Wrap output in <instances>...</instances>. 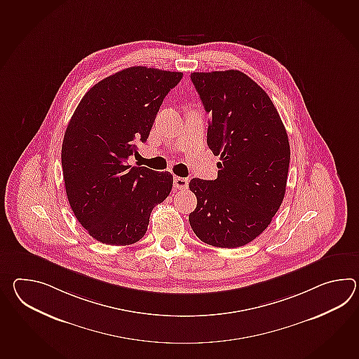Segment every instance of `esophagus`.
I'll return each mask as SVG.
<instances>
[{
	"label": "esophagus",
	"instance_id": "34e87169",
	"mask_svg": "<svg viewBox=\"0 0 359 359\" xmlns=\"http://www.w3.org/2000/svg\"><path fill=\"white\" fill-rule=\"evenodd\" d=\"M189 184V179L188 177H180V176H175L174 177V188L176 191H182V189H187Z\"/></svg>",
	"mask_w": 359,
	"mask_h": 359
}]
</instances>
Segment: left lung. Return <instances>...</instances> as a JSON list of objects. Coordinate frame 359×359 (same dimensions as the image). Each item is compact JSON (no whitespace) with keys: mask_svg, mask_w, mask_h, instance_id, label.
<instances>
[{"mask_svg":"<svg viewBox=\"0 0 359 359\" xmlns=\"http://www.w3.org/2000/svg\"><path fill=\"white\" fill-rule=\"evenodd\" d=\"M191 80L211 116L208 148L222 162L215 180L191 179L197 208L189 223L210 246L241 248L268 228L285 197L286 128L271 97L245 73L193 72Z\"/></svg>","mask_w":359,"mask_h":359,"instance_id":"8db88e82","label":"left lung"}]
</instances>
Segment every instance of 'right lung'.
Returning a JSON list of instances; mask_svg holds the SVG:
<instances>
[{
    "label": "right lung",
    "mask_w": 359,
    "mask_h": 359,
    "mask_svg": "<svg viewBox=\"0 0 359 359\" xmlns=\"http://www.w3.org/2000/svg\"><path fill=\"white\" fill-rule=\"evenodd\" d=\"M182 72L130 67L81 99L64 133L62 168L79 223L96 241L128 246L142 239L151 210L168 198L172 175L131 168L136 140L147 142L161 104Z\"/></svg>",
    "instance_id": "obj_1"
}]
</instances>
